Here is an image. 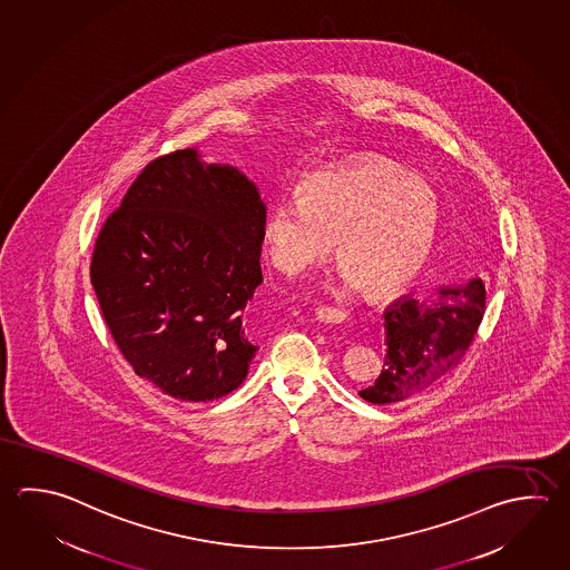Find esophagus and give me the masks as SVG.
Masks as SVG:
<instances>
[{"label": "esophagus", "mask_w": 570, "mask_h": 570, "mask_svg": "<svg viewBox=\"0 0 570 570\" xmlns=\"http://www.w3.org/2000/svg\"><path fill=\"white\" fill-rule=\"evenodd\" d=\"M315 317L322 323H332V325L345 322V313L342 309H333V307H317Z\"/></svg>", "instance_id": "34e87169"}]
</instances>
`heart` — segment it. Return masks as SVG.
<instances>
[{
    "instance_id": "1",
    "label": "heart",
    "mask_w": 570,
    "mask_h": 570,
    "mask_svg": "<svg viewBox=\"0 0 570 570\" xmlns=\"http://www.w3.org/2000/svg\"><path fill=\"white\" fill-rule=\"evenodd\" d=\"M438 228L435 195L383 160L305 176L295 198L271 203L261 240L275 269L301 275L322 263L333 240L342 279L370 297L405 289L428 261Z\"/></svg>"
}]
</instances>
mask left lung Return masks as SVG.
I'll return each instance as SVG.
<instances>
[{
  "label": "left lung",
  "instance_id": "8db88e82",
  "mask_svg": "<svg viewBox=\"0 0 570 570\" xmlns=\"http://www.w3.org/2000/svg\"><path fill=\"white\" fill-rule=\"evenodd\" d=\"M487 311V287L476 277L442 285L432 297H402L383 311L385 362L380 377L360 392L370 404H397L424 392L462 362Z\"/></svg>",
  "mask_w": 570,
  "mask_h": 570
}]
</instances>
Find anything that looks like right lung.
<instances>
[{
    "instance_id": "1",
    "label": "right lung",
    "mask_w": 570,
    "mask_h": 570,
    "mask_svg": "<svg viewBox=\"0 0 570 570\" xmlns=\"http://www.w3.org/2000/svg\"><path fill=\"white\" fill-rule=\"evenodd\" d=\"M259 188L197 148L158 156L106 218L90 279L135 372L163 394L210 402L237 390L257 345L245 317L259 287Z\"/></svg>"
}]
</instances>
